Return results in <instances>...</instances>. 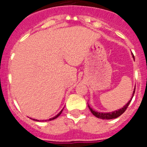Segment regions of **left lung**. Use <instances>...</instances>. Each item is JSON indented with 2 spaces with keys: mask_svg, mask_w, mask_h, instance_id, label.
<instances>
[{
  "mask_svg": "<svg viewBox=\"0 0 147 147\" xmlns=\"http://www.w3.org/2000/svg\"><path fill=\"white\" fill-rule=\"evenodd\" d=\"M133 59H135L134 56H133ZM135 90H136V88H134V90H133L132 96V97H131L130 100H129V102H127V103L124 105V107H121V108H120L119 110H115V111H113V112H110V113H100V112H97V111H95L94 110H93L91 107H90L89 105H88V107H89L90 110V112L93 113V115H95L96 117L98 118V119H116V118H118L119 116H120L121 114H123L126 111L127 107L129 106V103H130V102L132 101V97H133V96H134Z\"/></svg>",
  "mask_w": 147,
  "mask_h": 147,
  "instance_id": "obj_1",
  "label": "left lung"
}]
</instances>
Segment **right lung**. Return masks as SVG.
<instances>
[{
  "label": "right lung",
  "instance_id": "obj_1",
  "mask_svg": "<svg viewBox=\"0 0 147 147\" xmlns=\"http://www.w3.org/2000/svg\"><path fill=\"white\" fill-rule=\"evenodd\" d=\"M62 110H63V109H62V110H61L60 112L59 113L57 114V115H55V116H54V117H53V118H51V119H48V120H45V121H51V120H54V119H57V118L58 117V116H59V115H60V114L62 113ZM34 120H36V121H39L38 120H37V119H34Z\"/></svg>",
  "mask_w": 147,
  "mask_h": 147
}]
</instances>
